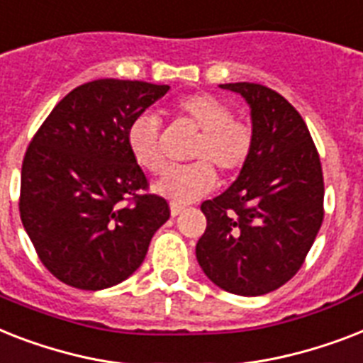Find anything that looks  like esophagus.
I'll return each mask as SVG.
<instances>
[{"label": "esophagus", "instance_id": "esophagus-1", "mask_svg": "<svg viewBox=\"0 0 363 363\" xmlns=\"http://www.w3.org/2000/svg\"><path fill=\"white\" fill-rule=\"evenodd\" d=\"M184 210H185V208L182 204H176V202H172V204H170V216H172V217H178Z\"/></svg>", "mask_w": 363, "mask_h": 363}]
</instances>
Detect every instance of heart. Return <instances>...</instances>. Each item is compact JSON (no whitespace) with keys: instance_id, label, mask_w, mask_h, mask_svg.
<instances>
[{"instance_id":"b5f03b06","label":"heart","mask_w":363,"mask_h":363,"mask_svg":"<svg viewBox=\"0 0 363 363\" xmlns=\"http://www.w3.org/2000/svg\"><path fill=\"white\" fill-rule=\"evenodd\" d=\"M176 116L200 131L191 147V159H196V163L167 170L153 189L174 202H191L216 187L217 174L211 164L225 174L236 172L245 164L253 150V129L245 121L232 118L230 106L210 94L179 99ZM127 144L136 163L147 172H161L167 167L157 114L142 112L136 116L127 129Z\"/></svg>"}]
</instances>
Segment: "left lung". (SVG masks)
I'll list each match as a JSON object with an SVG mask.
<instances>
[{
    "mask_svg": "<svg viewBox=\"0 0 363 363\" xmlns=\"http://www.w3.org/2000/svg\"><path fill=\"white\" fill-rule=\"evenodd\" d=\"M251 110L253 150L225 193L200 210V268L223 291L262 296L292 279L323 225L324 179L317 147L298 110L251 82L221 84Z\"/></svg>",
    "mask_w": 363,
    "mask_h": 363,
    "instance_id": "obj_1",
    "label": "left lung"
}]
</instances>
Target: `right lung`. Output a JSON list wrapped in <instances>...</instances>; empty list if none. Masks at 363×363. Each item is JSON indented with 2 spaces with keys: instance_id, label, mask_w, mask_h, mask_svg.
Wrapping results in <instances>:
<instances>
[{
  "instance_id": "1",
  "label": "right lung",
  "mask_w": 363,
  "mask_h": 363,
  "mask_svg": "<svg viewBox=\"0 0 363 363\" xmlns=\"http://www.w3.org/2000/svg\"><path fill=\"white\" fill-rule=\"evenodd\" d=\"M170 86L103 78L65 95L33 136L20 182V219L40 262L65 285L103 291L144 262L170 217L167 200L138 195L147 179L127 129ZM131 196L133 206H121Z\"/></svg>"
}]
</instances>
